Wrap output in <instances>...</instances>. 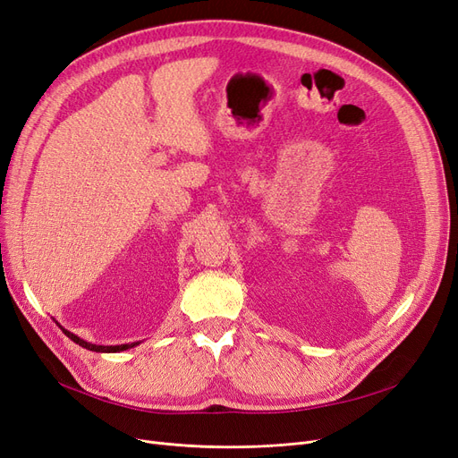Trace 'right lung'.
<instances>
[{
    "label": "right lung",
    "instance_id": "add662e5",
    "mask_svg": "<svg viewBox=\"0 0 458 458\" xmlns=\"http://www.w3.org/2000/svg\"><path fill=\"white\" fill-rule=\"evenodd\" d=\"M60 328L62 331L75 342V344H79V345H82V347H86V350H89V352H99V353H116V352H123V350H131V347H135V345H139L140 342H133V344H122V345H96V344H89V342H86V340H82V338H79L77 335H72V333H69L67 328H64L62 325H60Z\"/></svg>",
    "mask_w": 458,
    "mask_h": 458
}]
</instances>
